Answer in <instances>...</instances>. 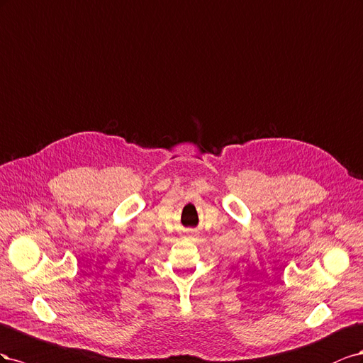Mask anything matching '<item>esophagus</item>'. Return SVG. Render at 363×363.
Segmentation results:
<instances>
[{"label":"esophagus","mask_w":363,"mask_h":363,"mask_svg":"<svg viewBox=\"0 0 363 363\" xmlns=\"http://www.w3.org/2000/svg\"><path fill=\"white\" fill-rule=\"evenodd\" d=\"M187 239H189V240H196V235H194V234H189Z\"/></svg>","instance_id":"1"}]
</instances>
